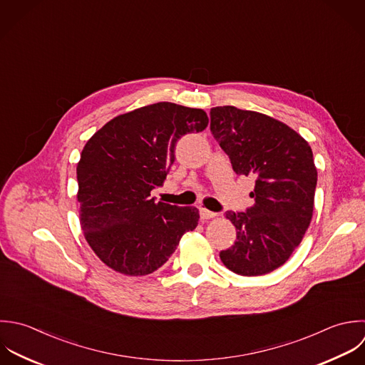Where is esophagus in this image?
<instances>
[{"label":"esophagus","mask_w":365,"mask_h":365,"mask_svg":"<svg viewBox=\"0 0 365 365\" xmlns=\"http://www.w3.org/2000/svg\"><path fill=\"white\" fill-rule=\"evenodd\" d=\"M217 215L215 213V212H210V210H207L206 207H200V217L203 219V220H207V219H213V217H216Z\"/></svg>","instance_id":"esophagus-1"}]
</instances>
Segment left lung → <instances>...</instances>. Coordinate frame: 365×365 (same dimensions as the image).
Masks as SVG:
<instances>
[{"label": "left lung", "mask_w": 365, "mask_h": 365, "mask_svg": "<svg viewBox=\"0 0 365 365\" xmlns=\"http://www.w3.org/2000/svg\"><path fill=\"white\" fill-rule=\"evenodd\" d=\"M210 130L237 175L256 176V203L226 212L237 240L220 252L240 276H263L283 266L302 243L314 210L317 168L309 142L286 123L255 110L216 106Z\"/></svg>", "instance_id": "left-lung-1"}]
</instances>
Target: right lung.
I'll list each match as a JSON object with an SVG mask.
<instances>
[{
    "instance_id": "obj_1",
    "label": "right lung",
    "mask_w": 365,
    "mask_h": 365,
    "mask_svg": "<svg viewBox=\"0 0 365 365\" xmlns=\"http://www.w3.org/2000/svg\"><path fill=\"white\" fill-rule=\"evenodd\" d=\"M203 109L158 102L118 115L82 149L76 165L79 223L93 253L125 276L163 266L182 236L196 229L199 210L155 202L175 162V145L202 132Z\"/></svg>"
}]
</instances>
